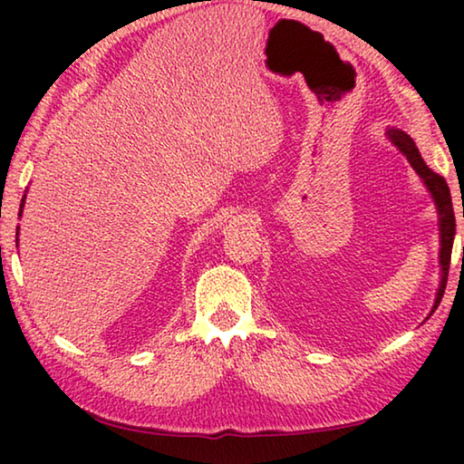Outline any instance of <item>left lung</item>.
Listing matches in <instances>:
<instances>
[{
  "instance_id": "1",
  "label": "left lung",
  "mask_w": 464,
  "mask_h": 464,
  "mask_svg": "<svg viewBox=\"0 0 464 464\" xmlns=\"http://www.w3.org/2000/svg\"><path fill=\"white\" fill-rule=\"evenodd\" d=\"M389 137L392 143H395L399 149H401V153L407 157V161L411 163V168L418 171V176L423 179V184L428 186V190L431 192V198L436 200V207H438V213H440V243H442V247H440V266H442V280H440V288H438V295H436V303H434V309L442 301V295H444V288H446V280H449V268H450V256H452V241H454V210H452V200H450V190H449V184L444 182L442 176H438L431 171L426 163H423L421 155L418 151V147L411 140L410 135H405L403 130H395L391 129L389 130ZM464 217V215H462Z\"/></svg>"
}]
</instances>
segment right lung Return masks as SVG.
<instances>
[{"label": "right lung", "mask_w": 464, "mask_h": 464, "mask_svg": "<svg viewBox=\"0 0 464 464\" xmlns=\"http://www.w3.org/2000/svg\"><path fill=\"white\" fill-rule=\"evenodd\" d=\"M22 204H24V198H22Z\"/></svg>", "instance_id": "1"}]
</instances>
